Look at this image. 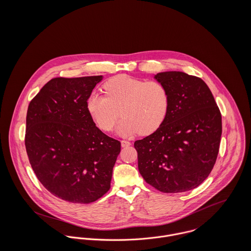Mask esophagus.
I'll list each match as a JSON object with an SVG mask.
<instances>
[{"mask_svg": "<svg viewBox=\"0 0 251 251\" xmlns=\"http://www.w3.org/2000/svg\"><path fill=\"white\" fill-rule=\"evenodd\" d=\"M121 144H122V147H128L131 145L129 141H126V140H122Z\"/></svg>", "mask_w": 251, "mask_h": 251, "instance_id": "esophagus-1", "label": "esophagus"}]
</instances>
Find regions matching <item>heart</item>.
<instances>
[{"label":"heart","mask_w":251,"mask_h":251,"mask_svg":"<svg viewBox=\"0 0 251 251\" xmlns=\"http://www.w3.org/2000/svg\"><path fill=\"white\" fill-rule=\"evenodd\" d=\"M103 90L105 96L92 93L87 100L90 115L103 131L114 128L121 114L123 119L117 129L121 135L151 134L168 114L170 94L159 81L122 74L106 81Z\"/></svg>","instance_id":"1"}]
</instances>
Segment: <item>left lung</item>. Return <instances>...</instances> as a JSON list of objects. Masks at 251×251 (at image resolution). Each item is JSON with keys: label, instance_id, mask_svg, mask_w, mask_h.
I'll list each match as a JSON object with an SVG mask.
<instances>
[{"label": "left lung", "instance_id": "obj_1", "mask_svg": "<svg viewBox=\"0 0 251 251\" xmlns=\"http://www.w3.org/2000/svg\"><path fill=\"white\" fill-rule=\"evenodd\" d=\"M170 94L168 114L151 135L134 142L143 179L165 193L191 190L214 168L222 132L221 114L207 84L184 72L157 73Z\"/></svg>", "mask_w": 251, "mask_h": 251}]
</instances>
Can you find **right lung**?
<instances>
[{"mask_svg": "<svg viewBox=\"0 0 251 251\" xmlns=\"http://www.w3.org/2000/svg\"><path fill=\"white\" fill-rule=\"evenodd\" d=\"M102 75L57 77L31 100L26 118L27 154L41 184L54 196L89 204L110 189L121 142L104 134L87 109Z\"/></svg>", "mask_w": 251, "mask_h": 251, "instance_id": "right-lung-1", "label": "right lung"}]
</instances>
